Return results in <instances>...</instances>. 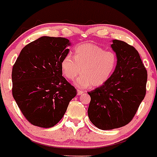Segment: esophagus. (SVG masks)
<instances>
[{
	"instance_id": "1",
	"label": "esophagus",
	"mask_w": 157,
	"mask_h": 157,
	"mask_svg": "<svg viewBox=\"0 0 157 157\" xmlns=\"http://www.w3.org/2000/svg\"><path fill=\"white\" fill-rule=\"evenodd\" d=\"M82 93H84L83 91H82V90H77V95H81Z\"/></svg>"
}]
</instances>
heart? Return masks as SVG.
Masks as SVG:
<instances>
[{"mask_svg":"<svg viewBox=\"0 0 157 157\" xmlns=\"http://www.w3.org/2000/svg\"><path fill=\"white\" fill-rule=\"evenodd\" d=\"M116 55L96 44L85 43L75 48V56L67 54L61 62L63 75L74 80L82 70V75L75 80L77 87L101 86L106 83L116 68ZM82 68H81V67Z\"/></svg>","mask_w":157,"mask_h":157,"instance_id":"b5f03b06","label":"heart"}]
</instances>
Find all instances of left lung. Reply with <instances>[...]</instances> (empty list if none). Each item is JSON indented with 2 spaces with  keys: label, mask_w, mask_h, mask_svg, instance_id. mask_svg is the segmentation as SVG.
I'll list each match as a JSON object with an SVG mask.
<instances>
[{
  "label": "left lung",
  "mask_w": 157,
  "mask_h": 157,
  "mask_svg": "<svg viewBox=\"0 0 157 157\" xmlns=\"http://www.w3.org/2000/svg\"><path fill=\"white\" fill-rule=\"evenodd\" d=\"M112 42L116 68L106 83L88 92L91 97L89 118L103 130L119 128L130 122L145 96L147 79L136 50L123 41Z\"/></svg>",
  "instance_id": "obj_1"
}]
</instances>
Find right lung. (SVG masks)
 Here are the masks:
<instances>
[{
	"label": "right lung",
	"instance_id": "right-lung-1",
	"mask_svg": "<svg viewBox=\"0 0 157 157\" xmlns=\"http://www.w3.org/2000/svg\"><path fill=\"white\" fill-rule=\"evenodd\" d=\"M70 45L65 38L42 36L23 48L13 65V98L33 125L44 128L56 125L77 94L61 69Z\"/></svg>",
	"mask_w": 157,
	"mask_h": 157
}]
</instances>
